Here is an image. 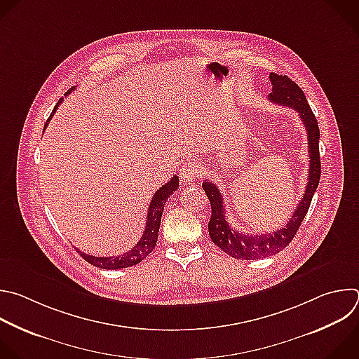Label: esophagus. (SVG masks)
Wrapping results in <instances>:
<instances>
[{"label":"esophagus","mask_w":359,"mask_h":359,"mask_svg":"<svg viewBox=\"0 0 359 359\" xmlns=\"http://www.w3.org/2000/svg\"><path fill=\"white\" fill-rule=\"evenodd\" d=\"M201 173V169H200V165L197 163V161H187L183 163L180 172H179V176H180V180L187 184V183H191L194 179H197Z\"/></svg>","instance_id":"34e87169"}]
</instances>
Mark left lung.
Returning a JSON list of instances; mask_svg holds the SVG:
<instances>
[{
    "label": "left lung",
    "instance_id": "1",
    "mask_svg": "<svg viewBox=\"0 0 359 359\" xmlns=\"http://www.w3.org/2000/svg\"><path fill=\"white\" fill-rule=\"evenodd\" d=\"M269 80L272 83V93L268 95L269 101L280 105H286L293 108L299 118L303 121L306 131H307V141H309V182L306 186V191L303 198L296 205L292 218L286 224L285 228L278 231L264 232V233H245L238 229L231 228L226 221L225 204L222 194L219 193L218 187L208 182H203V189L210 200L211 204V218L208 222V233L211 241L225 254L231 255L235 259H262L271 255L280 252L286 248L294 238L299 226L302 225L316 189L320 182L321 175V165H320V151H318V140H320V130L317 119L306 100L303 90L287 76H279L276 73L269 74Z\"/></svg>",
    "mask_w": 359,
    "mask_h": 359
}]
</instances>
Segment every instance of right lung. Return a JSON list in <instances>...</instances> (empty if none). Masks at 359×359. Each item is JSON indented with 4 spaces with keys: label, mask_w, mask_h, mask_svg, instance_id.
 Instances as JSON below:
<instances>
[{
    "label": "right lung",
    "mask_w": 359,
    "mask_h": 359,
    "mask_svg": "<svg viewBox=\"0 0 359 359\" xmlns=\"http://www.w3.org/2000/svg\"><path fill=\"white\" fill-rule=\"evenodd\" d=\"M76 87H72L65 95L70 94L72 90H74ZM63 98H60L57 101V104L55 105L52 114L49 115L48 121L45 124V128L48 127L49 121L52 119L53 114L56 112L57 107L60 105ZM179 187V177L173 176L170 182H168L166 184H163L152 197L151 205L148 208V215H147V224H145V231L141 240L135 244V247H133L130 251L121 254V255H115V257H93V255H87L81 251L77 250V252H80L81 258H84L88 264H91L93 266H97L100 269H123V268H130L134 266L137 264H140L141 261H144L155 248L156 243H158V233H159V225H161V218H162V212L165 208V203L166 200L172 196L173 191H176Z\"/></svg>",
    "instance_id": "obj_1"
}]
</instances>
